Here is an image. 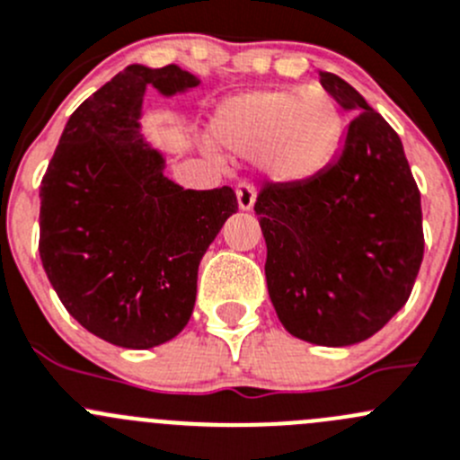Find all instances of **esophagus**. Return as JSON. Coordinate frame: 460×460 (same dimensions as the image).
Segmentation results:
<instances>
[{
  "mask_svg": "<svg viewBox=\"0 0 460 460\" xmlns=\"http://www.w3.org/2000/svg\"><path fill=\"white\" fill-rule=\"evenodd\" d=\"M235 198H238L240 211H252L253 202H256V190H253V186L249 181H243L235 189Z\"/></svg>",
  "mask_w": 460,
  "mask_h": 460,
  "instance_id": "1",
  "label": "esophagus"
}]
</instances>
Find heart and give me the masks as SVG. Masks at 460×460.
<instances>
[{"mask_svg":"<svg viewBox=\"0 0 460 460\" xmlns=\"http://www.w3.org/2000/svg\"><path fill=\"white\" fill-rule=\"evenodd\" d=\"M341 111L323 89H256L213 111L208 137L234 157H258L271 181L305 184L332 164L341 144Z\"/></svg>","mask_w":460,"mask_h":460,"instance_id":"b5f03b06","label":"heart"}]
</instances>
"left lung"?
I'll return each instance as SVG.
<instances>
[{
	"mask_svg": "<svg viewBox=\"0 0 460 460\" xmlns=\"http://www.w3.org/2000/svg\"><path fill=\"white\" fill-rule=\"evenodd\" d=\"M319 78L358 114L341 153L305 184L267 181L253 211L285 330L319 346H350L385 328L411 294L425 253L420 190L394 128L343 78Z\"/></svg>",
	"mask_w": 460,
	"mask_h": 460,
	"instance_id": "8db88e82",
	"label": "left lung"
}]
</instances>
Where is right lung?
<instances>
[{
	"instance_id": "add662e5",
	"label": "right lung",
	"mask_w": 460,
	"mask_h": 460,
	"mask_svg": "<svg viewBox=\"0 0 460 460\" xmlns=\"http://www.w3.org/2000/svg\"><path fill=\"white\" fill-rule=\"evenodd\" d=\"M164 96L199 84L177 65H130L66 121L40 186V258L83 328L123 349H153L184 330L198 267L226 217L229 186L190 190L164 175L141 135L146 87Z\"/></svg>"
}]
</instances>
